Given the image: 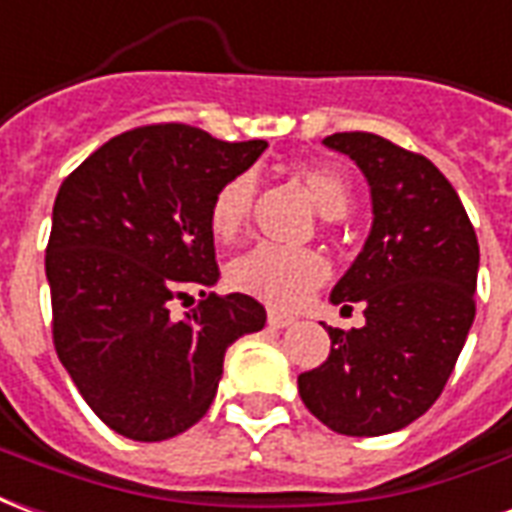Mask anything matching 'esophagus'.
I'll return each instance as SVG.
<instances>
[{
    "label": "esophagus",
    "instance_id": "obj_1",
    "mask_svg": "<svg viewBox=\"0 0 512 512\" xmlns=\"http://www.w3.org/2000/svg\"><path fill=\"white\" fill-rule=\"evenodd\" d=\"M267 324H270V327H275V330H283V327L294 324V316H289V313H281V311H270L267 313Z\"/></svg>",
    "mask_w": 512,
    "mask_h": 512
}]
</instances>
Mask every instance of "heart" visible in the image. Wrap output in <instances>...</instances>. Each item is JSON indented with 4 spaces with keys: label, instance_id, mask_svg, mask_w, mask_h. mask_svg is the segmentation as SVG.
Here are the masks:
<instances>
[{
    "label": "heart",
    "instance_id": "b5f03b06",
    "mask_svg": "<svg viewBox=\"0 0 512 512\" xmlns=\"http://www.w3.org/2000/svg\"><path fill=\"white\" fill-rule=\"evenodd\" d=\"M294 179L327 220H338L349 212L352 188L349 179L330 163H300L294 166ZM256 201L253 174H237L215 193L210 210V229L220 242H234L251 220ZM229 283L242 294L270 302L278 308H292L313 289H319L330 267L313 251H283L272 245H256L229 264Z\"/></svg>",
    "mask_w": 512,
    "mask_h": 512
}]
</instances>
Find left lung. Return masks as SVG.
<instances>
[{
  "label": "left lung",
  "mask_w": 512,
  "mask_h": 512,
  "mask_svg": "<svg viewBox=\"0 0 512 512\" xmlns=\"http://www.w3.org/2000/svg\"><path fill=\"white\" fill-rule=\"evenodd\" d=\"M324 144L360 166L374 223L330 300L365 305L357 330L327 327L330 357L297 376L302 404L346 436L401 431L445 390L475 322L480 248L469 215L434 163L374 133Z\"/></svg>",
  "instance_id": "8db88e82"
}]
</instances>
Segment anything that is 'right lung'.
<instances>
[{"instance_id": "1", "label": "right lung", "mask_w": 512, "mask_h": 512, "mask_svg": "<svg viewBox=\"0 0 512 512\" xmlns=\"http://www.w3.org/2000/svg\"><path fill=\"white\" fill-rule=\"evenodd\" d=\"M267 141L229 144L190 125H147L95 149L54 201L46 278L54 346L89 409L117 434L163 442L210 409L223 354L259 333L264 305L204 294L220 278L212 199Z\"/></svg>"}]
</instances>
